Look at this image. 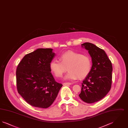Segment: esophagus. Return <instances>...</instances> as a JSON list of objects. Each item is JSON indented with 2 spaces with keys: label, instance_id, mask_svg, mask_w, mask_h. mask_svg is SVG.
Wrapping results in <instances>:
<instances>
[{
  "label": "esophagus",
  "instance_id": "obj_1",
  "mask_svg": "<svg viewBox=\"0 0 128 128\" xmlns=\"http://www.w3.org/2000/svg\"><path fill=\"white\" fill-rule=\"evenodd\" d=\"M64 84H65V85H70V84H72V83L71 82H65V83H64Z\"/></svg>",
  "mask_w": 128,
  "mask_h": 128
}]
</instances>
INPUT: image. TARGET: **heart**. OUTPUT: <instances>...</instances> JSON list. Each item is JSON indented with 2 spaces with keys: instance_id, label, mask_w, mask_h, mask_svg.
<instances>
[{
  "instance_id": "obj_1",
  "label": "heart",
  "mask_w": 128,
  "mask_h": 128,
  "mask_svg": "<svg viewBox=\"0 0 128 128\" xmlns=\"http://www.w3.org/2000/svg\"><path fill=\"white\" fill-rule=\"evenodd\" d=\"M60 60H53L49 65L51 72L58 78L62 77L66 71V68L68 72L65 79L69 80L84 78L91 70L92 62L90 56L88 55L68 51L60 55Z\"/></svg>"
}]
</instances>
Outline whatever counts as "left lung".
<instances>
[{
  "label": "left lung",
  "mask_w": 128,
  "mask_h": 128,
  "mask_svg": "<svg viewBox=\"0 0 128 128\" xmlns=\"http://www.w3.org/2000/svg\"><path fill=\"white\" fill-rule=\"evenodd\" d=\"M82 46L88 50L92 64L90 72L83 80L79 96L87 103H94L103 99L110 90L112 65L103 49L90 43Z\"/></svg>",
  "instance_id": "left-lung-1"
}]
</instances>
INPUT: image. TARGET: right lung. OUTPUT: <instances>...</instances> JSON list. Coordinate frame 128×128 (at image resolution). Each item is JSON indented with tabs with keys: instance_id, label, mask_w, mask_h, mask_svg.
<instances>
[{
	"instance_id": "1",
	"label": "right lung",
	"mask_w": 128,
	"mask_h": 128,
	"mask_svg": "<svg viewBox=\"0 0 128 128\" xmlns=\"http://www.w3.org/2000/svg\"><path fill=\"white\" fill-rule=\"evenodd\" d=\"M52 50L38 48L25 55L16 70L18 93L27 103L34 107H49L62 86L50 72V63L55 56Z\"/></svg>"
}]
</instances>
